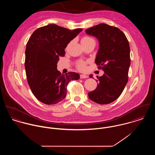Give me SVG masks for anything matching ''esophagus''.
Returning <instances> with one entry per match:
<instances>
[{
    "label": "esophagus",
    "instance_id": "obj_1",
    "mask_svg": "<svg viewBox=\"0 0 155 155\" xmlns=\"http://www.w3.org/2000/svg\"><path fill=\"white\" fill-rule=\"evenodd\" d=\"M88 76L86 74H81L80 75V78L81 79H86V78H88Z\"/></svg>",
    "mask_w": 155,
    "mask_h": 155
}]
</instances>
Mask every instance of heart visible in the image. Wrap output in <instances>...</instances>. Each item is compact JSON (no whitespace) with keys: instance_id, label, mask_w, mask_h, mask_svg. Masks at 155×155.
Segmentation results:
<instances>
[{"instance_id":"b5f03b06","label":"heart","mask_w":155,"mask_h":155,"mask_svg":"<svg viewBox=\"0 0 155 155\" xmlns=\"http://www.w3.org/2000/svg\"><path fill=\"white\" fill-rule=\"evenodd\" d=\"M94 39L89 36H85L82 38L81 42L82 44H86L89 42L93 41ZM88 63V61H79L76 64L77 68L80 71H85L87 69V64Z\"/></svg>"}]
</instances>
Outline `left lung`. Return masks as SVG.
Masks as SVG:
<instances>
[{"label":"left lung","mask_w":155,"mask_h":155,"mask_svg":"<svg viewBox=\"0 0 155 155\" xmlns=\"http://www.w3.org/2000/svg\"><path fill=\"white\" fill-rule=\"evenodd\" d=\"M86 33L99 41L95 63L104 71L102 76H97L99 84L89 92V98L100 104H109L121 95L128 81L131 64L129 42L119 28L106 24L88 28ZM89 77L92 78V75Z\"/></svg>","instance_id":"1"}]
</instances>
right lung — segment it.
Listing matches in <instances>:
<instances>
[{
	"label": "right lung",
	"mask_w": 155,
	"mask_h": 155,
	"mask_svg": "<svg viewBox=\"0 0 155 155\" xmlns=\"http://www.w3.org/2000/svg\"><path fill=\"white\" fill-rule=\"evenodd\" d=\"M82 31L49 24L36 29L27 42L25 68L28 84L36 98L45 104L63 100L68 82L80 78L74 72L61 74L57 64L60 57L64 56L67 45Z\"/></svg>",
	"instance_id": "right-lung-1"
}]
</instances>
